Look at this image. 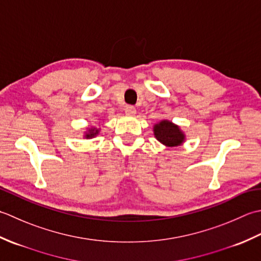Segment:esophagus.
<instances>
[{
  "label": "esophagus",
  "mask_w": 261,
  "mask_h": 261,
  "mask_svg": "<svg viewBox=\"0 0 261 261\" xmlns=\"http://www.w3.org/2000/svg\"><path fill=\"white\" fill-rule=\"evenodd\" d=\"M125 113L128 116H134L136 114V109H135V107H133V106H127V107L125 108Z\"/></svg>",
  "instance_id": "esophagus-1"
}]
</instances>
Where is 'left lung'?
I'll list each match as a JSON object with an SVG mask.
<instances>
[{
  "instance_id": "8db88e82",
  "label": "left lung",
  "mask_w": 261,
  "mask_h": 261,
  "mask_svg": "<svg viewBox=\"0 0 261 261\" xmlns=\"http://www.w3.org/2000/svg\"><path fill=\"white\" fill-rule=\"evenodd\" d=\"M154 136L163 145L169 147H175L181 145L185 142V134L178 125L169 120H161L160 123L154 125Z\"/></svg>"
}]
</instances>
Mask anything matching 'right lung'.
<instances>
[{
	"label": "right lung",
	"instance_id": "add662e5",
	"mask_svg": "<svg viewBox=\"0 0 261 261\" xmlns=\"http://www.w3.org/2000/svg\"><path fill=\"white\" fill-rule=\"evenodd\" d=\"M99 134V129L95 128V127H92V128H89V132L86 133V138H92L94 136H97Z\"/></svg>",
	"mask_w": 261,
	"mask_h": 261
}]
</instances>
